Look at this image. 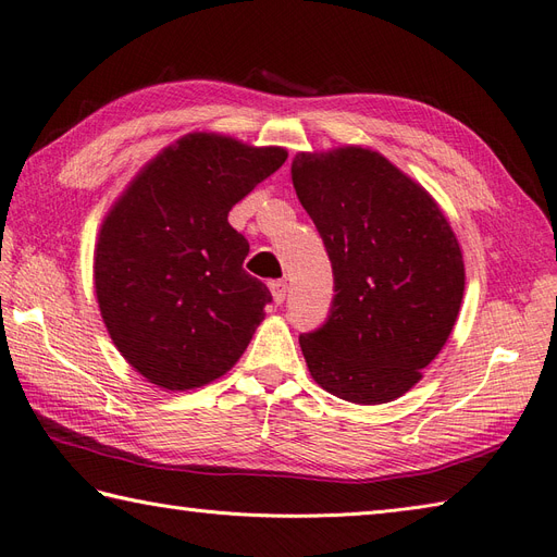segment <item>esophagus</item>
Here are the masks:
<instances>
[{
  "mask_svg": "<svg viewBox=\"0 0 557 557\" xmlns=\"http://www.w3.org/2000/svg\"><path fill=\"white\" fill-rule=\"evenodd\" d=\"M269 290H272V297L276 305H283L285 299V293H288V283H285L283 278H276V281H269Z\"/></svg>",
  "mask_w": 557,
  "mask_h": 557,
  "instance_id": "34e87169",
  "label": "esophagus"
}]
</instances>
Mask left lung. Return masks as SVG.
Masks as SVG:
<instances>
[{"mask_svg": "<svg viewBox=\"0 0 557 557\" xmlns=\"http://www.w3.org/2000/svg\"><path fill=\"white\" fill-rule=\"evenodd\" d=\"M293 185L323 237L336 293L323 327L299 336L309 372L346 401H393L453 332L460 244L423 185L372 148L299 153Z\"/></svg>", "mask_w": 557, "mask_h": 557, "instance_id": "obj_1", "label": "left lung"}]
</instances>
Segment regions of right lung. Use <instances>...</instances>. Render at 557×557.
Segmentation results:
<instances>
[{"label":"right lung","mask_w":557,"mask_h":557,"mask_svg":"<svg viewBox=\"0 0 557 557\" xmlns=\"http://www.w3.org/2000/svg\"><path fill=\"white\" fill-rule=\"evenodd\" d=\"M288 153L211 132L185 134L134 176L99 230L95 293L121 356L164 391L227 374L272 293L246 274L230 209Z\"/></svg>","instance_id":"right-lung-1"}]
</instances>
